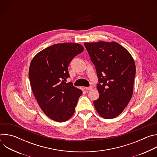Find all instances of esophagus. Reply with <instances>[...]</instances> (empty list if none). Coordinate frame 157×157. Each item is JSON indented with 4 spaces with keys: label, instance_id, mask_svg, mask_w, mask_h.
Returning a JSON list of instances; mask_svg holds the SVG:
<instances>
[{
    "label": "esophagus",
    "instance_id": "obj_1",
    "mask_svg": "<svg viewBox=\"0 0 157 157\" xmlns=\"http://www.w3.org/2000/svg\"><path fill=\"white\" fill-rule=\"evenodd\" d=\"M93 89V86H90L89 87H84V89H86V90H91V89Z\"/></svg>",
    "mask_w": 157,
    "mask_h": 157
}]
</instances>
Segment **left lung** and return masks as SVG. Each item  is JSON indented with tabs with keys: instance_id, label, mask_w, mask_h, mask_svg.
Wrapping results in <instances>:
<instances>
[{
	"instance_id": "8db88e82",
	"label": "left lung",
	"mask_w": 157,
	"mask_h": 157,
	"mask_svg": "<svg viewBox=\"0 0 157 157\" xmlns=\"http://www.w3.org/2000/svg\"><path fill=\"white\" fill-rule=\"evenodd\" d=\"M95 66L99 98L94 101L98 113L103 118L120 115L133 94L136 64L130 53L117 42L84 43Z\"/></svg>"
}]
</instances>
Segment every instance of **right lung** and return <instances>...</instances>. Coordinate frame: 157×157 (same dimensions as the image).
Returning <instances> with one entry per match:
<instances>
[{"instance_id":"1","label":"right lung","mask_w":157,"mask_h":157,"mask_svg":"<svg viewBox=\"0 0 157 157\" xmlns=\"http://www.w3.org/2000/svg\"><path fill=\"white\" fill-rule=\"evenodd\" d=\"M83 51L78 43L55 44L38 53L30 63L32 92L42 111L55 121L65 122L75 113L82 91L65 81L70 76V63Z\"/></svg>"}]
</instances>
